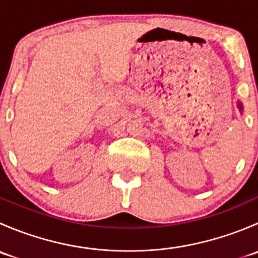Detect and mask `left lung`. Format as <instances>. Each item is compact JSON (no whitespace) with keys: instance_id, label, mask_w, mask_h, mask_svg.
Returning <instances> with one entry per match:
<instances>
[{"instance_id":"1","label":"left lung","mask_w":258,"mask_h":258,"mask_svg":"<svg viewBox=\"0 0 258 258\" xmlns=\"http://www.w3.org/2000/svg\"><path fill=\"white\" fill-rule=\"evenodd\" d=\"M237 107L240 108V110L242 111V105H241V102H238V103H237Z\"/></svg>"}]
</instances>
